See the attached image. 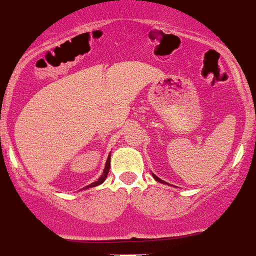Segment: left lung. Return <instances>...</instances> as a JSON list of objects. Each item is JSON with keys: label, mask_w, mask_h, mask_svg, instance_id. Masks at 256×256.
Segmentation results:
<instances>
[{"label": "left lung", "mask_w": 256, "mask_h": 256, "mask_svg": "<svg viewBox=\"0 0 256 256\" xmlns=\"http://www.w3.org/2000/svg\"><path fill=\"white\" fill-rule=\"evenodd\" d=\"M152 177H154V178H155V180H158V182H160V183H164V184H166V182H164V180H160V178H158V177H156V176H155V174H154V173H152Z\"/></svg>", "instance_id": "left-lung-1"}]
</instances>
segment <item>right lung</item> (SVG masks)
Segmentation results:
<instances>
[{"instance_id": "add662e5", "label": "right lung", "mask_w": 256, "mask_h": 256, "mask_svg": "<svg viewBox=\"0 0 256 256\" xmlns=\"http://www.w3.org/2000/svg\"><path fill=\"white\" fill-rule=\"evenodd\" d=\"M110 162H111V156L108 155V158H107V161H106V164H105V168H104V172H102V174H101V177L98 178V180H95L94 183L89 184V186H85V188H83V189L92 188V186H100L101 183L105 182V180L107 178V174H108V171H110V166H111V164H110Z\"/></svg>"}]
</instances>
